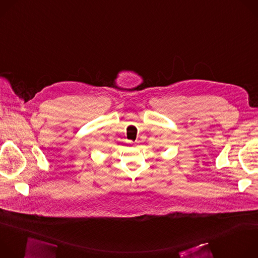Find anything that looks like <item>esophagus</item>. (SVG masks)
<instances>
[{
	"instance_id": "obj_1",
	"label": "esophagus",
	"mask_w": 258,
	"mask_h": 258,
	"mask_svg": "<svg viewBox=\"0 0 258 258\" xmlns=\"http://www.w3.org/2000/svg\"><path fill=\"white\" fill-rule=\"evenodd\" d=\"M127 142H128V143H130V144H135V143H134V142H133V141H127Z\"/></svg>"
}]
</instances>
